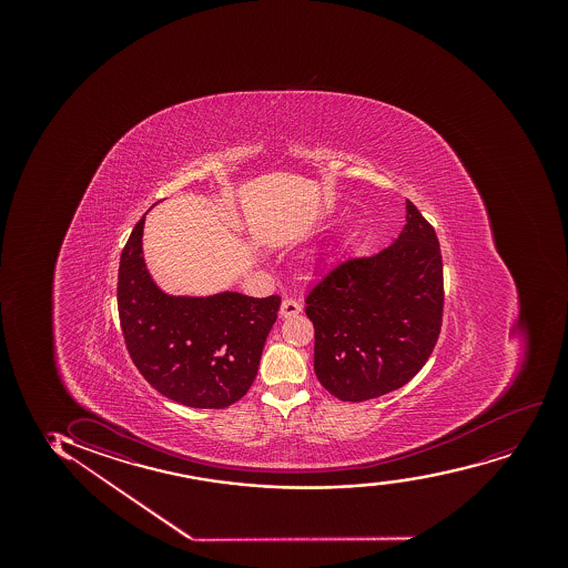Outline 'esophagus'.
Segmentation results:
<instances>
[{
	"label": "esophagus",
	"instance_id": "obj_1",
	"mask_svg": "<svg viewBox=\"0 0 568 568\" xmlns=\"http://www.w3.org/2000/svg\"><path fill=\"white\" fill-rule=\"evenodd\" d=\"M301 313V305L295 300H284L281 305L282 318H292Z\"/></svg>",
	"mask_w": 568,
	"mask_h": 568
}]
</instances>
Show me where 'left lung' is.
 Wrapping results in <instances>:
<instances>
[{
  "mask_svg": "<svg viewBox=\"0 0 568 568\" xmlns=\"http://www.w3.org/2000/svg\"><path fill=\"white\" fill-rule=\"evenodd\" d=\"M314 372L343 402L398 390L430 358L442 329L444 263L436 231L407 201L390 246L346 257L308 292Z\"/></svg>",
  "mask_w": 568,
  "mask_h": 568,
  "instance_id": "obj_1",
  "label": "left lung"
}]
</instances>
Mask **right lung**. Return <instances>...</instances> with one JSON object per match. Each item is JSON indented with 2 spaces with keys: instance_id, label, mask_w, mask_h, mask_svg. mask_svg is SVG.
Returning a JSON list of instances; mask_svg holds the SVG:
<instances>
[{
  "instance_id": "1",
  "label": "right lung",
  "mask_w": 568,
  "mask_h": 568,
  "mask_svg": "<svg viewBox=\"0 0 568 568\" xmlns=\"http://www.w3.org/2000/svg\"><path fill=\"white\" fill-rule=\"evenodd\" d=\"M144 223L145 214L119 261V318L132 362L156 392L178 404L229 407L254 383L281 297L166 294L145 267Z\"/></svg>"
}]
</instances>
